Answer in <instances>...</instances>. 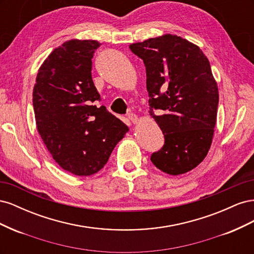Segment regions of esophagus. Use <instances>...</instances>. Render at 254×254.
Returning <instances> with one entry per match:
<instances>
[{
    "mask_svg": "<svg viewBox=\"0 0 254 254\" xmlns=\"http://www.w3.org/2000/svg\"><path fill=\"white\" fill-rule=\"evenodd\" d=\"M127 118H128V121L130 123H132V124H136V123L139 122V118H137L134 113H129Z\"/></svg>",
    "mask_w": 254,
    "mask_h": 254,
    "instance_id": "1",
    "label": "esophagus"
}]
</instances>
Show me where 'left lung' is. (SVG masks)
<instances>
[{"instance_id": "obj_1", "label": "left lung", "mask_w": 254, "mask_h": 254, "mask_svg": "<svg viewBox=\"0 0 254 254\" xmlns=\"http://www.w3.org/2000/svg\"><path fill=\"white\" fill-rule=\"evenodd\" d=\"M129 49L144 61L150 117L165 139L151 162L168 175L186 174L207 155L216 124L219 95L209 60L196 44L171 34Z\"/></svg>"}]
</instances>
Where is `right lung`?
Listing matches in <instances>:
<instances>
[{"label": "right lung", "instance_id": "1", "mask_svg": "<svg viewBox=\"0 0 254 254\" xmlns=\"http://www.w3.org/2000/svg\"><path fill=\"white\" fill-rule=\"evenodd\" d=\"M96 40L72 39L54 50L38 71L33 106L38 132L64 171L91 176L101 171L128 127L105 106L92 80Z\"/></svg>", "mask_w": 254, "mask_h": 254}]
</instances>
